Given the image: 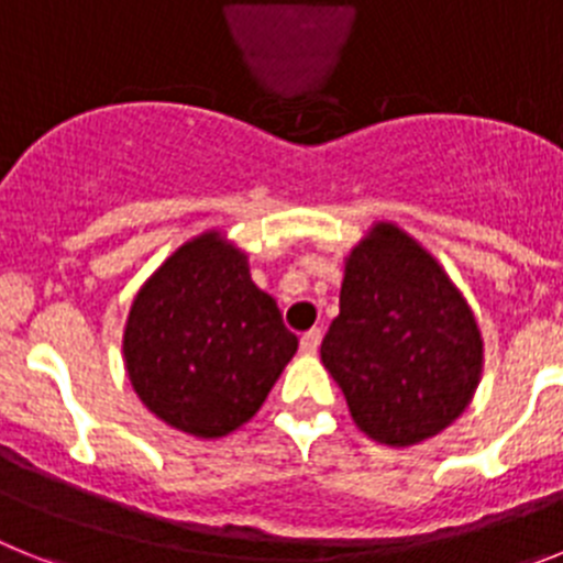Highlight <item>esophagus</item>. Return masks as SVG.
<instances>
[{"instance_id": "1", "label": "esophagus", "mask_w": 563, "mask_h": 563, "mask_svg": "<svg viewBox=\"0 0 563 563\" xmlns=\"http://www.w3.org/2000/svg\"><path fill=\"white\" fill-rule=\"evenodd\" d=\"M318 346H321V330H310L301 335V352L305 355H316Z\"/></svg>"}]
</instances>
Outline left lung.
<instances>
[{
    "mask_svg": "<svg viewBox=\"0 0 563 563\" xmlns=\"http://www.w3.org/2000/svg\"><path fill=\"white\" fill-rule=\"evenodd\" d=\"M321 361L357 429L406 449L465 411L479 383L482 338L437 258L380 222L346 258L341 312Z\"/></svg>",
    "mask_w": 563,
    "mask_h": 563,
    "instance_id": "left-lung-1",
    "label": "left lung"
}]
</instances>
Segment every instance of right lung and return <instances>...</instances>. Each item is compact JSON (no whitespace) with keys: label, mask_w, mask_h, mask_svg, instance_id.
I'll return each instance as SVG.
<instances>
[{"label":"right lung","mask_w":563,"mask_h":563,"mask_svg":"<svg viewBox=\"0 0 563 563\" xmlns=\"http://www.w3.org/2000/svg\"><path fill=\"white\" fill-rule=\"evenodd\" d=\"M298 350L247 256L217 231L191 239L134 296L123 357L134 391L172 429L213 440L251 420Z\"/></svg>","instance_id":"add662e5"}]
</instances>
